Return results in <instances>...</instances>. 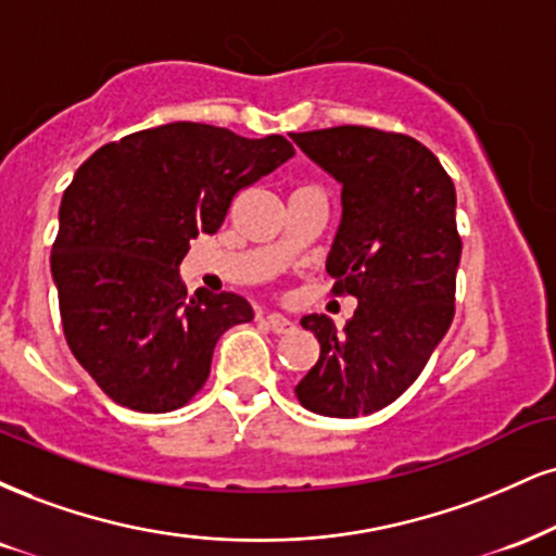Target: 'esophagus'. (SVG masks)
Listing matches in <instances>:
<instances>
[{
  "label": "esophagus",
  "mask_w": 556,
  "mask_h": 556,
  "mask_svg": "<svg viewBox=\"0 0 556 556\" xmlns=\"http://www.w3.org/2000/svg\"><path fill=\"white\" fill-rule=\"evenodd\" d=\"M264 320H266V326H269L274 333H287V331L295 329V320L282 316V313H269V316H266Z\"/></svg>",
  "instance_id": "obj_1"
}]
</instances>
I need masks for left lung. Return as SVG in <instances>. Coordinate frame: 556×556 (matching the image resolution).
Here are the masks:
<instances>
[{"label":"left lung","mask_w":556,"mask_h":556,"mask_svg":"<svg viewBox=\"0 0 556 556\" xmlns=\"http://www.w3.org/2000/svg\"><path fill=\"white\" fill-rule=\"evenodd\" d=\"M342 186V219L326 271L357 298L339 331L311 313L318 363L295 386L300 404L350 419L396 401L451 329L460 238L456 189L440 160L404 134L367 126L290 134Z\"/></svg>","instance_id":"1"}]
</instances>
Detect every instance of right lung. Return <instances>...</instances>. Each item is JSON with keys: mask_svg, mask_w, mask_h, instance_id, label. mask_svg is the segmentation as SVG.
I'll return each mask as SVG.
<instances>
[{"mask_svg": "<svg viewBox=\"0 0 556 556\" xmlns=\"http://www.w3.org/2000/svg\"><path fill=\"white\" fill-rule=\"evenodd\" d=\"M292 155L279 134L176 122L79 165L59 206L51 277L66 344L105 396L160 414L206 383L219 337L249 324L253 307L232 292L189 298L178 266L189 240L219 230L240 189Z\"/></svg>", "mask_w": 556, "mask_h": 556, "instance_id": "obj_1", "label": "right lung"}]
</instances>
